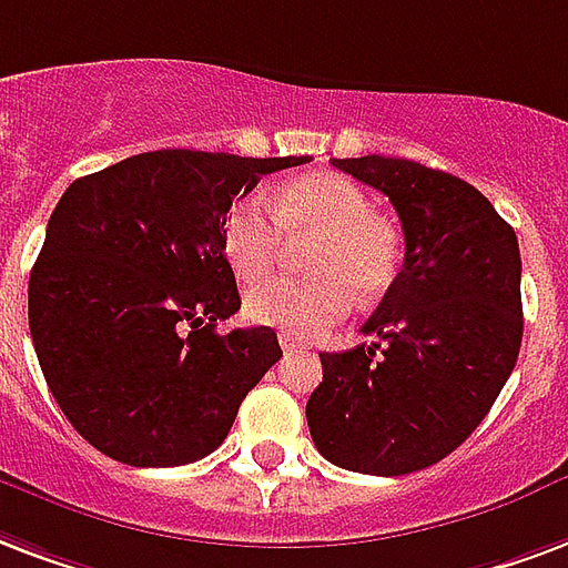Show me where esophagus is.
<instances>
[{"instance_id":"1","label":"esophagus","mask_w":568,"mask_h":568,"mask_svg":"<svg viewBox=\"0 0 568 568\" xmlns=\"http://www.w3.org/2000/svg\"><path fill=\"white\" fill-rule=\"evenodd\" d=\"M280 346H283V352H295V348H306L304 339L292 337V334H285V331H280Z\"/></svg>"}]
</instances>
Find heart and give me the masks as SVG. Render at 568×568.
Wrapping results in <instances>:
<instances>
[{
  "label": "heart",
  "instance_id": "1",
  "mask_svg": "<svg viewBox=\"0 0 568 568\" xmlns=\"http://www.w3.org/2000/svg\"><path fill=\"white\" fill-rule=\"evenodd\" d=\"M283 234L313 237L304 252V267L313 276L271 280L246 292L243 313L255 325L316 337L346 316L355 292L379 297L400 273V229L369 210L367 192L343 174L288 180L271 201L258 192L231 201L222 216V250L231 271L243 283L267 276L280 262Z\"/></svg>",
  "mask_w": 568,
  "mask_h": 568
}]
</instances>
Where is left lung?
Wrapping results in <instances>:
<instances>
[{
	"mask_svg": "<svg viewBox=\"0 0 568 568\" xmlns=\"http://www.w3.org/2000/svg\"><path fill=\"white\" fill-rule=\"evenodd\" d=\"M334 168L397 210L406 255L364 322L373 346L322 352L306 424L331 464L406 476L452 455L499 397L524 334L518 237L466 180L409 159Z\"/></svg>",
	"mask_w": 568,
	"mask_h": 568,
	"instance_id": "left-lung-1",
	"label": "left lung"
}]
</instances>
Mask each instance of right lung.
Segmentation results:
<instances>
[{"instance_id":"add662e5","label":"right lung","mask_w":568,"mask_h":568,"mask_svg":"<svg viewBox=\"0 0 568 568\" xmlns=\"http://www.w3.org/2000/svg\"><path fill=\"white\" fill-rule=\"evenodd\" d=\"M310 155L155 150L74 180L29 273V331L71 427L129 466L216 452L243 397L283 358L241 310L222 216L264 174Z\"/></svg>"}]
</instances>
